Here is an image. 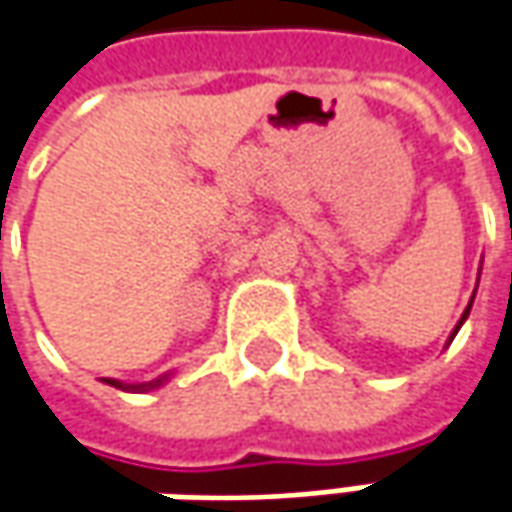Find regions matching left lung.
Masks as SVG:
<instances>
[{
    "label": "left lung",
    "instance_id": "1",
    "mask_svg": "<svg viewBox=\"0 0 512 512\" xmlns=\"http://www.w3.org/2000/svg\"><path fill=\"white\" fill-rule=\"evenodd\" d=\"M467 311H470V306H467ZM467 311H465V314H462V320H459V326H462V323H465V317H467ZM459 326H456V331H459Z\"/></svg>",
    "mask_w": 512,
    "mask_h": 512
}]
</instances>
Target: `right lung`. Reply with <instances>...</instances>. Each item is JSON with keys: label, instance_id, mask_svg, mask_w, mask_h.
<instances>
[{"label": "right lung", "instance_id": "1", "mask_svg": "<svg viewBox=\"0 0 512 512\" xmlns=\"http://www.w3.org/2000/svg\"><path fill=\"white\" fill-rule=\"evenodd\" d=\"M169 374H164V377L152 379V382H141V385H124V382H118V379H104L107 385H115V388H135V391H152V388H158V385H164L167 382Z\"/></svg>", "mask_w": 512, "mask_h": 512}]
</instances>
